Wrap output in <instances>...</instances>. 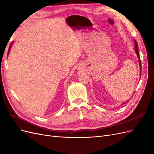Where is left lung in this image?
<instances>
[{
	"label": "left lung",
	"mask_w": 154,
	"mask_h": 154,
	"mask_svg": "<svg viewBox=\"0 0 154 154\" xmlns=\"http://www.w3.org/2000/svg\"><path fill=\"white\" fill-rule=\"evenodd\" d=\"M134 43H135V50H136V55L137 56V57H138V59H140V54H139V51H138V46H137V43L136 41L135 40L134 41ZM140 69H141V60H140ZM140 75H141V73L140 74Z\"/></svg>",
	"instance_id": "left-lung-1"
}]
</instances>
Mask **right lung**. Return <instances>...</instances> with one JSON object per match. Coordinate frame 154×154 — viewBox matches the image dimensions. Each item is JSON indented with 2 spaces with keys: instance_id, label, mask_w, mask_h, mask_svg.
<instances>
[{
  "instance_id": "1",
  "label": "right lung",
  "mask_w": 154,
  "mask_h": 154,
  "mask_svg": "<svg viewBox=\"0 0 154 154\" xmlns=\"http://www.w3.org/2000/svg\"><path fill=\"white\" fill-rule=\"evenodd\" d=\"M12 43H11V45H10V46H9V50H10V48H11V46Z\"/></svg>"
}]
</instances>
